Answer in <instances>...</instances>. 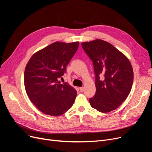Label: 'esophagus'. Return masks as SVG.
<instances>
[{
	"label": "esophagus",
	"instance_id": "34e87169",
	"mask_svg": "<svg viewBox=\"0 0 152 152\" xmlns=\"http://www.w3.org/2000/svg\"><path fill=\"white\" fill-rule=\"evenodd\" d=\"M80 92H83V91H84V88L83 87H81V88H80Z\"/></svg>",
	"mask_w": 152,
	"mask_h": 152
}]
</instances>
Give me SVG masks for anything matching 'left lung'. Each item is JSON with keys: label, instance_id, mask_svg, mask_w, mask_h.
I'll return each instance as SVG.
<instances>
[{"label": "left lung", "instance_id": "1", "mask_svg": "<svg viewBox=\"0 0 152 152\" xmlns=\"http://www.w3.org/2000/svg\"><path fill=\"white\" fill-rule=\"evenodd\" d=\"M92 61L96 92L91 107L101 113L114 110L126 99L132 86L134 72L129 59L113 45L97 39L81 43Z\"/></svg>", "mask_w": 152, "mask_h": 152}]
</instances>
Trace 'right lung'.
<instances>
[{
	"mask_svg": "<svg viewBox=\"0 0 152 152\" xmlns=\"http://www.w3.org/2000/svg\"><path fill=\"white\" fill-rule=\"evenodd\" d=\"M78 42H55L33 55L25 67L26 92L43 113L59 116L74 104L77 92L68 83L58 81L78 48Z\"/></svg>",
	"mask_w": 152,
	"mask_h": 152,
	"instance_id": "add662e5",
	"label": "right lung"
}]
</instances>
